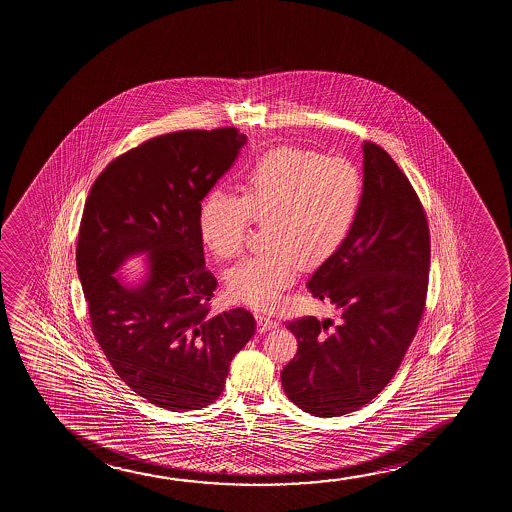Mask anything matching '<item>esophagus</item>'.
<instances>
[{"instance_id":"obj_1","label":"esophagus","mask_w":512,"mask_h":512,"mask_svg":"<svg viewBox=\"0 0 512 512\" xmlns=\"http://www.w3.org/2000/svg\"><path fill=\"white\" fill-rule=\"evenodd\" d=\"M255 318H257V323H259V332H267V330H273L278 327V323L274 322L273 318L264 315V313H257Z\"/></svg>"}]
</instances>
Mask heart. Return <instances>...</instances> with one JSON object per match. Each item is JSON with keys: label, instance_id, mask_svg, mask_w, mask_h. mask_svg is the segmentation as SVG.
<instances>
[{"label": "heart", "instance_id": "1", "mask_svg": "<svg viewBox=\"0 0 512 512\" xmlns=\"http://www.w3.org/2000/svg\"><path fill=\"white\" fill-rule=\"evenodd\" d=\"M365 180L355 162L304 147H280L248 166L241 197L220 189L204 194L197 234L218 259L236 257L255 222H264V252L225 273L234 301L269 308L294 283L302 264L323 266L355 231Z\"/></svg>", "mask_w": 512, "mask_h": 512}]
</instances>
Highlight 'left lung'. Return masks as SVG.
I'll list each match as a JSON object with an SVG mask.
<instances>
[{
	"instance_id": "obj_1",
	"label": "left lung",
	"mask_w": 512,
	"mask_h": 512,
	"mask_svg": "<svg viewBox=\"0 0 512 512\" xmlns=\"http://www.w3.org/2000/svg\"><path fill=\"white\" fill-rule=\"evenodd\" d=\"M365 201L348 243L308 281L311 294L339 311V323L290 322L299 350L281 386L302 411L322 418L369 404L399 369L427 299V215L406 175L365 141Z\"/></svg>"
}]
</instances>
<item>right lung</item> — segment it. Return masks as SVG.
<instances>
[{"label":"right lung","instance_id":"obj_1","mask_svg":"<svg viewBox=\"0 0 512 512\" xmlns=\"http://www.w3.org/2000/svg\"><path fill=\"white\" fill-rule=\"evenodd\" d=\"M245 145L234 127L162 134L110 162L85 201L77 271L94 337L134 393L176 413L215 402L255 334L246 309L211 315L197 234L201 199ZM138 254L148 273L127 284L116 273Z\"/></svg>","mask_w":512,"mask_h":512}]
</instances>
